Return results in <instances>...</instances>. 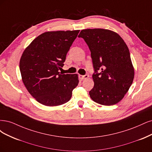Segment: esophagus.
I'll return each instance as SVG.
<instances>
[{
    "instance_id": "1",
    "label": "esophagus",
    "mask_w": 152,
    "mask_h": 152,
    "mask_svg": "<svg viewBox=\"0 0 152 152\" xmlns=\"http://www.w3.org/2000/svg\"><path fill=\"white\" fill-rule=\"evenodd\" d=\"M88 77H89V76L88 75H80V76H79V77L80 78V79H81V80L87 79V78Z\"/></svg>"
}]
</instances>
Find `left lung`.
Masks as SVG:
<instances>
[{"label":"left lung","instance_id":"8db88e82","mask_svg":"<svg viewBox=\"0 0 152 152\" xmlns=\"http://www.w3.org/2000/svg\"><path fill=\"white\" fill-rule=\"evenodd\" d=\"M78 37L88 46L95 69L94 86L89 91L91 99L104 105L117 104L128 91L134 77L128 46L118 34L107 29L83 30Z\"/></svg>","mask_w":152,"mask_h":152}]
</instances>
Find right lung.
I'll list each match as a JSON object with an SVG mask.
<instances>
[{
	"mask_svg": "<svg viewBox=\"0 0 152 152\" xmlns=\"http://www.w3.org/2000/svg\"><path fill=\"white\" fill-rule=\"evenodd\" d=\"M80 30L47 31L24 50L19 61L22 81L41 104L58 106L69 101L78 85L77 74L61 75L67 52Z\"/></svg>",
	"mask_w": 152,
	"mask_h": 152,
	"instance_id": "right-lung-1",
	"label": "right lung"
}]
</instances>
